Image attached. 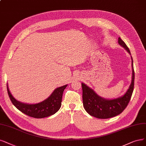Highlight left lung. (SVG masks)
<instances>
[{
  "mask_svg": "<svg viewBox=\"0 0 146 146\" xmlns=\"http://www.w3.org/2000/svg\"><path fill=\"white\" fill-rule=\"evenodd\" d=\"M118 43L131 53L129 48L120 38H118ZM132 66V79L131 84L126 93L121 98L113 100H106L100 98L94 91L88 87L84 84H82L83 105L85 111L91 116L98 118H110L120 114L125 110L132 95L134 87L135 72Z\"/></svg>",
  "mask_w": 146,
  "mask_h": 146,
  "instance_id": "1",
  "label": "left lung"
}]
</instances>
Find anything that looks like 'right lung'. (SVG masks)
I'll list each match as a JSON object with an SVG mask.
<instances>
[{
    "mask_svg": "<svg viewBox=\"0 0 146 146\" xmlns=\"http://www.w3.org/2000/svg\"><path fill=\"white\" fill-rule=\"evenodd\" d=\"M7 86L8 94L11 101L19 111L29 117L36 118H41L55 114L59 110L61 106L62 97L64 90L66 88L67 85L56 88L46 100L41 103L34 105L21 103L15 99L9 92L8 84Z\"/></svg>",
    "mask_w": 146,
    "mask_h": 146,
    "instance_id": "right-lung-1",
    "label": "right lung"
}]
</instances>
